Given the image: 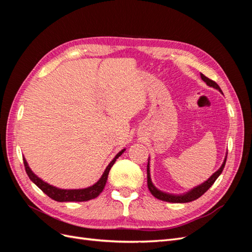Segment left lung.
<instances>
[{"label": "left lung", "mask_w": 252, "mask_h": 252, "mask_svg": "<svg viewBox=\"0 0 252 252\" xmlns=\"http://www.w3.org/2000/svg\"><path fill=\"white\" fill-rule=\"evenodd\" d=\"M201 78H202V80L206 84H207L209 87L215 88V89L219 90L220 94H223L222 90H220V86L218 85V84L215 81H212V80L208 79L207 77H205L203 73H201ZM226 158H227V155H226V157L224 158L222 166H220V168L215 173H213L207 181H205L204 183H202L201 185H197V186L193 187L192 189H190L189 191H187L185 193H182V194H172V193H168V192H164V191H162V190L158 189L154 185V183H152L151 178H150V166H149L150 165L149 164V159L150 158H148V164H147V185H148V188H149V191L151 192L152 195H154L155 197H157V199L161 200V201H165V202H169V203H189V202H192V201H194L196 199H199L201 195H203L206 191H207V190L212 186L213 183H215L216 180L220 177V174L222 173L224 167H225Z\"/></svg>", "instance_id": "8db88e82"}]
</instances>
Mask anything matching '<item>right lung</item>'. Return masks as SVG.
Here are the masks:
<instances>
[{
    "mask_svg": "<svg viewBox=\"0 0 252 252\" xmlns=\"http://www.w3.org/2000/svg\"><path fill=\"white\" fill-rule=\"evenodd\" d=\"M125 150L126 149L124 148L120 152H118L117 156L112 158V161L108 164L107 167H106V169L103 172L100 180H98L96 183H94L93 186H89L87 188H82V189H61L56 186H52L48 184V183L43 181L41 178L37 177V175L30 169V167L24 157H23V161H24V166L29 179L32 180L45 194H47L49 197H51L52 200H55L57 202H85V201L95 199L97 195H100V193L103 191V189L106 185V182H107L108 174L111 167L113 166L114 163H116L117 158L123 154Z\"/></svg>",
    "mask_w": 252,
    "mask_h": 252,
    "instance_id": "add662e5",
    "label": "right lung"
}]
</instances>
